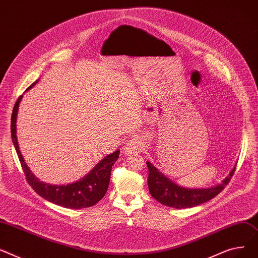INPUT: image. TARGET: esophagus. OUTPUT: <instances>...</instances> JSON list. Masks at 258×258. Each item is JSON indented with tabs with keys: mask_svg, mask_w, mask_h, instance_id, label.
Masks as SVG:
<instances>
[{
	"mask_svg": "<svg viewBox=\"0 0 258 258\" xmlns=\"http://www.w3.org/2000/svg\"><path fill=\"white\" fill-rule=\"evenodd\" d=\"M143 143L139 139L130 140L124 147V151L126 154H138L143 150Z\"/></svg>",
	"mask_w": 258,
	"mask_h": 258,
	"instance_id": "obj_1",
	"label": "esophagus"
}]
</instances>
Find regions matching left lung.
Returning <instances> with one entry per match:
<instances>
[{
	"mask_svg": "<svg viewBox=\"0 0 258 258\" xmlns=\"http://www.w3.org/2000/svg\"><path fill=\"white\" fill-rule=\"evenodd\" d=\"M149 169L148 186L151 196L159 203L181 209L200 205L218 196L231 180L235 166L221 184L209 188H185L176 184L168 177L160 173L150 161H147Z\"/></svg>",
	"mask_w": 258,
	"mask_h": 258,
	"instance_id": "1",
	"label": "left lung"
}]
</instances>
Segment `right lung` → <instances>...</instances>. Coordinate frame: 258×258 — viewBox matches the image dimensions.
Returning <instances> with one entry per match:
<instances>
[{
  "mask_svg": "<svg viewBox=\"0 0 258 258\" xmlns=\"http://www.w3.org/2000/svg\"><path fill=\"white\" fill-rule=\"evenodd\" d=\"M36 82L37 81H35L31 86H29V88H31ZM22 97L23 96H21L15 102L12 110L11 138L28 183L43 199L66 208L80 209L97 204L108 189L111 169L113 163L118 158L119 150H116L115 152L103 158L86 176L74 183L67 185H52L39 181L38 178H36L33 173L29 170L19 148L17 138V115Z\"/></svg>",
  "mask_w": 258,
  "mask_h": 258,
  "instance_id": "1",
  "label": "right lung"
}]
</instances>
